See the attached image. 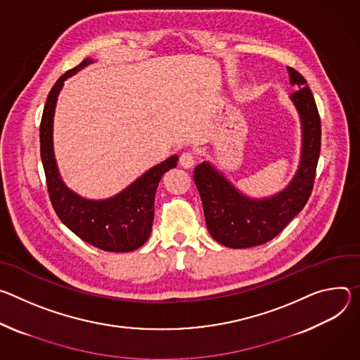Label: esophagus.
Listing matches in <instances>:
<instances>
[{
    "label": "esophagus",
    "mask_w": 360,
    "mask_h": 360,
    "mask_svg": "<svg viewBox=\"0 0 360 360\" xmlns=\"http://www.w3.org/2000/svg\"><path fill=\"white\" fill-rule=\"evenodd\" d=\"M195 165V157L191 153H183L180 157V166L184 169H191Z\"/></svg>",
    "instance_id": "obj_1"
}]
</instances>
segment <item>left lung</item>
I'll use <instances>...</instances> for the list:
<instances>
[{"instance_id":"8db88e82","label":"left lung","mask_w":360,"mask_h":360,"mask_svg":"<svg viewBox=\"0 0 360 360\" xmlns=\"http://www.w3.org/2000/svg\"><path fill=\"white\" fill-rule=\"evenodd\" d=\"M290 94L302 129L297 170L290 183L271 195L256 198L238 190L210 162L194 169V183L200 193L207 229L214 240L226 248L248 249L267 243L281 233L307 203L321 154V118L306 79L288 67Z\"/></svg>"}]
</instances>
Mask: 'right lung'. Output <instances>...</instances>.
Instances as JSON below:
<instances>
[{
    "label": "right lung",
    "instance_id": "add662e5",
    "mask_svg": "<svg viewBox=\"0 0 360 360\" xmlns=\"http://www.w3.org/2000/svg\"><path fill=\"white\" fill-rule=\"evenodd\" d=\"M93 63L94 60L86 58L63 74L51 89L39 126V150L50 200L60 220L84 242L104 252L126 253L141 248L148 240L154 220L155 190L162 177L177 166L179 155L169 157L124 190L103 200L83 197L65 186L57 167L53 143L56 105L65 79Z\"/></svg>",
    "mask_w": 360,
    "mask_h": 360
}]
</instances>
